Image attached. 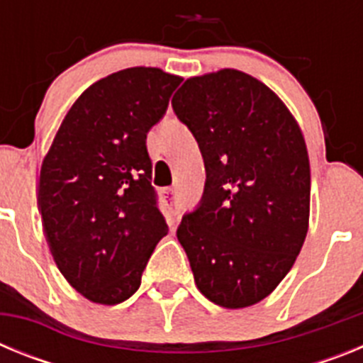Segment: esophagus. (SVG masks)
Segmentation results:
<instances>
[{
  "instance_id": "1",
  "label": "esophagus",
  "mask_w": 363,
  "mask_h": 363,
  "mask_svg": "<svg viewBox=\"0 0 363 363\" xmlns=\"http://www.w3.org/2000/svg\"><path fill=\"white\" fill-rule=\"evenodd\" d=\"M160 198H162L163 203L169 207V209L174 211V205H176V192L172 187H163L160 189Z\"/></svg>"
}]
</instances>
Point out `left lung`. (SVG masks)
I'll list each match as a JSON object with an SVG mask.
<instances>
[{
    "mask_svg": "<svg viewBox=\"0 0 363 363\" xmlns=\"http://www.w3.org/2000/svg\"><path fill=\"white\" fill-rule=\"evenodd\" d=\"M172 108L207 172L201 205L176 233L196 287L225 309L255 306L291 271L309 229L300 125L277 92L236 69L185 79Z\"/></svg>",
    "mask_w": 363,
    "mask_h": 363,
    "instance_id": "8db88e82",
    "label": "left lung"
}]
</instances>
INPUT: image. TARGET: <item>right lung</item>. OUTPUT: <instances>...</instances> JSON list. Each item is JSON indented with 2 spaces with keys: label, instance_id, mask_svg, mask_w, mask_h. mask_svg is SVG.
<instances>
[{
  "label": "right lung",
  "instance_id": "obj_1",
  "mask_svg": "<svg viewBox=\"0 0 363 363\" xmlns=\"http://www.w3.org/2000/svg\"><path fill=\"white\" fill-rule=\"evenodd\" d=\"M179 82L158 67H130L92 83L45 154L38 182L45 240L65 280L92 303L133 296L169 230L145 143Z\"/></svg>",
  "mask_w": 363,
  "mask_h": 363
}]
</instances>
